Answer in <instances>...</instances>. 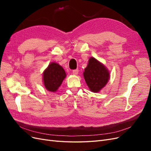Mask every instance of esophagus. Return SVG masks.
Returning a JSON list of instances; mask_svg holds the SVG:
<instances>
[{
  "label": "esophagus",
  "mask_w": 151,
  "mask_h": 151,
  "mask_svg": "<svg viewBox=\"0 0 151 151\" xmlns=\"http://www.w3.org/2000/svg\"><path fill=\"white\" fill-rule=\"evenodd\" d=\"M78 69H76V70H72V74H74V75H77V74H78Z\"/></svg>",
  "instance_id": "34e87169"
}]
</instances>
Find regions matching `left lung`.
Masks as SVG:
<instances>
[{
	"label": "left lung",
	"instance_id": "obj_1",
	"mask_svg": "<svg viewBox=\"0 0 151 151\" xmlns=\"http://www.w3.org/2000/svg\"><path fill=\"white\" fill-rule=\"evenodd\" d=\"M83 75L87 85L93 93H98L106 86L109 79L108 70L94 57L89 58Z\"/></svg>",
	"mask_w": 151,
	"mask_h": 151
}]
</instances>
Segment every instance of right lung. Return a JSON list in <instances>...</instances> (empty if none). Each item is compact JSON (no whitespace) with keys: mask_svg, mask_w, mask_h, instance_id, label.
Masks as SVG:
<instances>
[{"mask_svg":"<svg viewBox=\"0 0 151 151\" xmlns=\"http://www.w3.org/2000/svg\"><path fill=\"white\" fill-rule=\"evenodd\" d=\"M43 84L48 91L55 92L65 78L64 69L58 63L52 62L45 69L43 74Z\"/></svg>","mask_w":151,"mask_h":151,"instance_id":"obj_1","label":"right lung"}]
</instances>
